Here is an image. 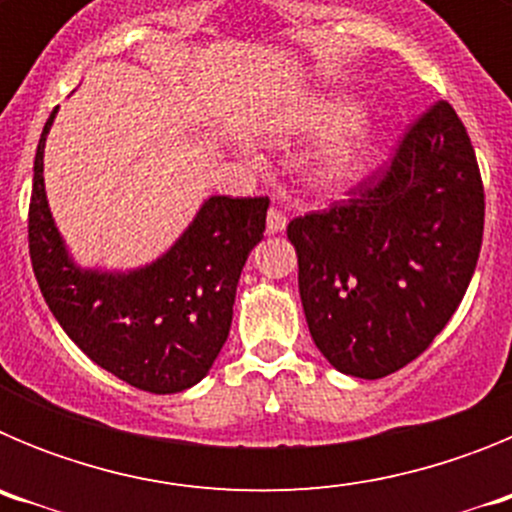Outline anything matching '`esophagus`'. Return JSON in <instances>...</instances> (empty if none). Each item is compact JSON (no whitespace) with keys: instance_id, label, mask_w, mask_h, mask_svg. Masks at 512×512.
Returning <instances> with one entry per match:
<instances>
[{"instance_id":"1","label":"esophagus","mask_w":512,"mask_h":512,"mask_svg":"<svg viewBox=\"0 0 512 512\" xmlns=\"http://www.w3.org/2000/svg\"><path fill=\"white\" fill-rule=\"evenodd\" d=\"M284 228H287V217H284V212L277 210V207H271L269 215H266V233L277 235L282 233Z\"/></svg>"}]
</instances>
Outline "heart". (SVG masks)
Segmentation results:
<instances>
[{
	"label": "heart",
	"instance_id": "obj_1",
	"mask_svg": "<svg viewBox=\"0 0 512 512\" xmlns=\"http://www.w3.org/2000/svg\"><path fill=\"white\" fill-rule=\"evenodd\" d=\"M361 102L348 94H315L287 110L274 125L282 138H328L312 164V182L323 192H343L369 174L377 156V138L361 120Z\"/></svg>",
	"mask_w": 512,
	"mask_h": 512
}]
</instances>
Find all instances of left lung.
I'll return each instance as SVG.
<instances>
[{"instance_id": "1", "label": "left lung", "mask_w": 512, "mask_h": 512, "mask_svg": "<svg viewBox=\"0 0 512 512\" xmlns=\"http://www.w3.org/2000/svg\"><path fill=\"white\" fill-rule=\"evenodd\" d=\"M482 230L477 156L454 107L438 102L382 179L289 223L302 310L328 364L379 379L418 359L472 282Z\"/></svg>"}]
</instances>
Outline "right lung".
Listing matches in <instances>:
<instances>
[{"mask_svg": "<svg viewBox=\"0 0 512 512\" xmlns=\"http://www.w3.org/2000/svg\"><path fill=\"white\" fill-rule=\"evenodd\" d=\"M56 112L35 153L27 223L40 292L66 336L97 366L153 395L189 390L228 341L235 287L248 253L264 238L269 200L210 194L151 264L125 271L81 266L45 194V138Z\"/></svg>", "mask_w": 512, "mask_h": 512, "instance_id": "obj_1", "label": "right lung"}]
</instances>
